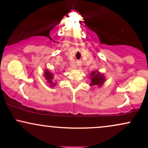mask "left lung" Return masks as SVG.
I'll return each instance as SVG.
<instances>
[{
	"label": "left lung",
	"mask_w": 148,
	"mask_h": 148,
	"mask_svg": "<svg viewBox=\"0 0 148 148\" xmlns=\"http://www.w3.org/2000/svg\"><path fill=\"white\" fill-rule=\"evenodd\" d=\"M91 84L90 86H97L100 87L104 82L105 79L103 74H101L97 71L91 73Z\"/></svg>",
	"instance_id": "8db88e82"
}]
</instances>
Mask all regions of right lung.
Masks as SVG:
<instances>
[{
  "instance_id": "right-lung-1",
  "label": "right lung",
  "mask_w": 148,
  "mask_h": 148,
  "mask_svg": "<svg viewBox=\"0 0 148 148\" xmlns=\"http://www.w3.org/2000/svg\"><path fill=\"white\" fill-rule=\"evenodd\" d=\"M45 76L46 78V79L48 81V83L51 84V86H53V81H52V79H53V74H51L50 72H49V70H45Z\"/></svg>"
}]
</instances>
